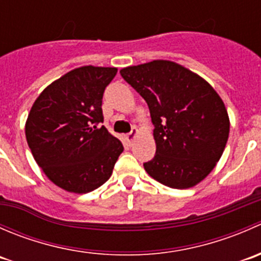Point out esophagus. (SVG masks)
<instances>
[{
  "mask_svg": "<svg viewBox=\"0 0 261 261\" xmlns=\"http://www.w3.org/2000/svg\"><path fill=\"white\" fill-rule=\"evenodd\" d=\"M138 134H139V130H138V128H136V127H133V130H131L130 133L127 134V135H126V140H127V143H128V144L133 143V141L135 140L136 136H138Z\"/></svg>",
  "mask_w": 261,
  "mask_h": 261,
  "instance_id": "1",
  "label": "esophagus"
}]
</instances>
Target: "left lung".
I'll list each match as a JSON object with an SVG mask.
<instances>
[{"instance_id": "8db88e82", "label": "left lung", "mask_w": 261, "mask_h": 261, "mask_svg": "<svg viewBox=\"0 0 261 261\" xmlns=\"http://www.w3.org/2000/svg\"><path fill=\"white\" fill-rule=\"evenodd\" d=\"M149 106L156 152L146 173L170 188H191L220 160L230 133L223 101L211 84L183 65L152 60L120 70Z\"/></svg>"}]
</instances>
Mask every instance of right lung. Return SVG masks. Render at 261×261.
Segmentation results:
<instances>
[{"instance_id": "add662e5", "label": "right lung", "mask_w": 261, "mask_h": 261, "mask_svg": "<svg viewBox=\"0 0 261 261\" xmlns=\"http://www.w3.org/2000/svg\"><path fill=\"white\" fill-rule=\"evenodd\" d=\"M117 68L84 65L49 84L34 102L25 125L33 156L46 177L73 193L109 180L123 151L105 126L102 97Z\"/></svg>"}]
</instances>
